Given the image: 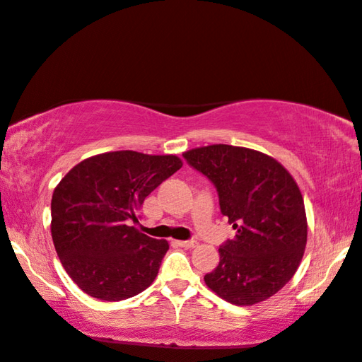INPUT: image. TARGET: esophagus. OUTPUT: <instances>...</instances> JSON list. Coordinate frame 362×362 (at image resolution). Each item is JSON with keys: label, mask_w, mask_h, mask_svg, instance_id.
I'll return each instance as SVG.
<instances>
[{"label": "esophagus", "mask_w": 362, "mask_h": 362, "mask_svg": "<svg viewBox=\"0 0 362 362\" xmlns=\"http://www.w3.org/2000/svg\"><path fill=\"white\" fill-rule=\"evenodd\" d=\"M181 247H186V249H192V247H197L198 243L195 240H180V242H176Z\"/></svg>", "instance_id": "obj_1"}]
</instances>
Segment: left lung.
<instances>
[{"label": "left lung", "mask_w": 362, "mask_h": 362, "mask_svg": "<svg viewBox=\"0 0 362 362\" xmlns=\"http://www.w3.org/2000/svg\"><path fill=\"white\" fill-rule=\"evenodd\" d=\"M182 156L214 182L221 214L237 230L220 246V263L204 276L206 285L238 307L269 299L296 274L307 246L297 182L279 160L252 148L214 144Z\"/></svg>", "instance_id": "obj_1"}]
</instances>
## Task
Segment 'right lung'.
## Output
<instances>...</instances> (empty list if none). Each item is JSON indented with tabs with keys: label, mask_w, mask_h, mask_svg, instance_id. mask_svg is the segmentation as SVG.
Listing matches in <instances>:
<instances>
[{
	"label": "right lung",
	"mask_w": 362,
	"mask_h": 362,
	"mask_svg": "<svg viewBox=\"0 0 362 362\" xmlns=\"http://www.w3.org/2000/svg\"><path fill=\"white\" fill-rule=\"evenodd\" d=\"M181 167L176 155L120 150L86 158L63 176L52 194L51 234L63 268L83 293L117 302L153 284L168 242L130 221Z\"/></svg>",
	"instance_id": "add662e5"
}]
</instances>
